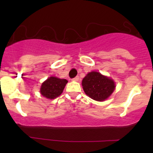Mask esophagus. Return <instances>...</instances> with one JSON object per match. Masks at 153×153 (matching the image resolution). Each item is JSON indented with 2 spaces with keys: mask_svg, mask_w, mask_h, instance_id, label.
<instances>
[{
  "mask_svg": "<svg viewBox=\"0 0 153 153\" xmlns=\"http://www.w3.org/2000/svg\"><path fill=\"white\" fill-rule=\"evenodd\" d=\"M79 76H76V77H74V79H73V80H74V81H79Z\"/></svg>",
  "mask_w": 153,
  "mask_h": 153,
  "instance_id": "1",
  "label": "esophagus"
}]
</instances>
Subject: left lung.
Wrapping results in <instances>:
<instances>
[{
	"label": "left lung",
	"mask_w": 153,
	"mask_h": 153,
	"mask_svg": "<svg viewBox=\"0 0 153 153\" xmlns=\"http://www.w3.org/2000/svg\"><path fill=\"white\" fill-rule=\"evenodd\" d=\"M82 86L86 95L97 101L106 100L116 87L113 79L96 71L87 74L83 79Z\"/></svg>",
	"instance_id": "obj_1"
}]
</instances>
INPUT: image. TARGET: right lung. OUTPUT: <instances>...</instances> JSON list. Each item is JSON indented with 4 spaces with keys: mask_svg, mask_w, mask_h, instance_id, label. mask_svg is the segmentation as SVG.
<instances>
[{
    "mask_svg": "<svg viewBox=\"0 0 153 153\" xmlns=\"http://www.w3.org/2000/svg\"><path fill=\"white\" fill-rule=\"evenodd\" d=\"M67 82L68 81L65 79L51 76L42 83L40 92L43 97L53 100L59 97L63 93Z\"/></svg>",
    "mask_w": 153,
    "mask_h": 153,
    "instance_id": "right-lung-1",
    "label": "right lung"
}]
</instances>
